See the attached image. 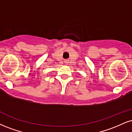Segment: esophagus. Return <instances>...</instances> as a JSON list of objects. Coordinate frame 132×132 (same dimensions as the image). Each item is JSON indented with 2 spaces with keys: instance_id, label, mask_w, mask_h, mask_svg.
Wrapping results in <instances>:
<instances>
[{
  "instance_id": "esophagus-1",
  "label": "esophagus",
  "mask_w": 132,
  "mask_h": 132,
  "mask_svg": "<svg viewBox=\"0 0 132 132\" xmlns=\"http://www.w3.org/2000/svg\"><path fill=\"white\" fill-rule=\"evenodd\" d=\"M66 63H68V61H66Z\"/></svg>"
}]
</instances>
